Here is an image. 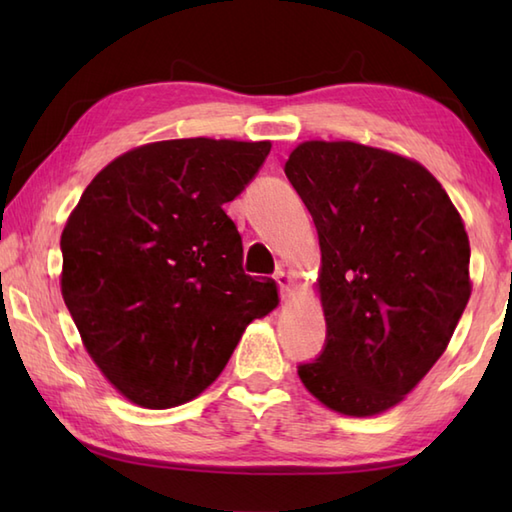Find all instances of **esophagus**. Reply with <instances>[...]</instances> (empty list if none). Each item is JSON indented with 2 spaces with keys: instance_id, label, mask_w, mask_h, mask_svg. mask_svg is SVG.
<instances>
[{
  "instance_id": "34e87169",
  "label": "esophagus",
  "mask_w": 512,
  "mask_h": 512,
  "mask_svg": "<svg viewBox=\"0 0 512 512\" xmlns=\"http://www.w3.org/2000/svg\"><path fill=\"white\" fill-rule=\"evenodd\" d=\"M275 281H277V286H279V295H281V299H286V297H288V292H290V286H292V279H290V275H286L284 270H279V273L275 275Z\"/></svg>"
}]
</instances>
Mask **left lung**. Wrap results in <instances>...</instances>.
Returning a JSON list of instances; mask_svg holds the SVG:
<instances>
[{
    "label": "left lung",
    "instance_id": "left-lung-1",
    "mask_svg": "<svg viewBox=\"0 0 512 512\" xmlns=\"http://www.w3.org/2000/svg\"><path fill=\"white\" fill-rule=\"evenodd\" d=\"M286 176L321 244V354L301 383L345 416L398 405L438 361L471 297V246L447 191L383 149L310 140Z\"/></svg>",
    "mask_w": 512,
    "mask_h": 512
}]
</instances>
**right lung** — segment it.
Instances as JSON below:
<instances>
[{
    "mask_svg": "<svg viewBox=\"0 0 512 512\" xmlns=\"http://www.w3.org/2000/svg\"><path fill=\"white\" fill-rule=\"evenodd\" d=\"M270 143L182 138L116 158L61 235V292L85 350L132 402L169 409L220 376L246 325L277 306L275 281L242 268L224 204Z\"/></svg>",
    "mask_w": 512,
    "mask_h": 512,
    "instance_id": "right-lung-1",
    "label": "right lung"
}]
</instances>
